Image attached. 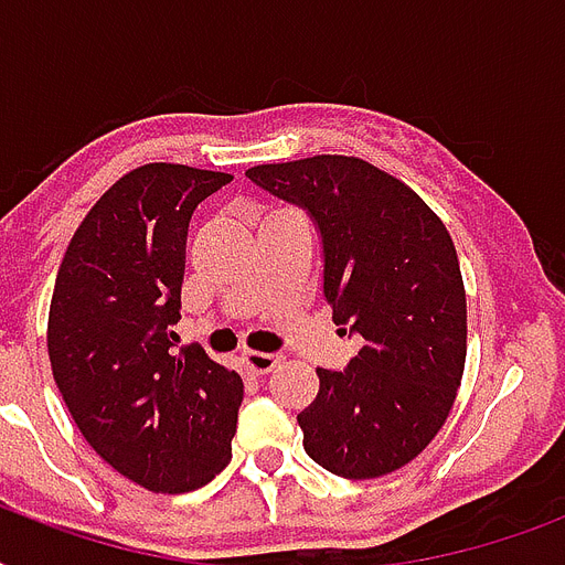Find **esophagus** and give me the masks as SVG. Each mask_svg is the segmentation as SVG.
<instances>
[{
    "label": "esophagus",
    "instance_id": "obj_1",
    "mask_svg": "<svg viewBox=\"0 0 565 565\" xmlns=\"http://www.w3.org/2000/svg\"><path fill=\"white\" fill-rule=\"evenodd\" d=\"M284 361V354H266V352H246L243 354V363H246L248 372L255 375H269V372Z\"/></svg>",
    "mask_w": 565,
    "mask_h": 565
}]
</instances>
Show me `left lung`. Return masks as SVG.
Masks as SVG:
<instances>
[{
  "mask_svg": "<svg viewBox=\"0 0 565 565\" xmlns=\"http://www.w3.org/2000/svg\"><path fill=\"white\" fill-rule=\"evenodd\" d=\"M246 175L308 211L334 322L363 340L343 372H317V398L299 413L305 451L352 481L402 469L437 437L463 377L466 290L446 225L361 158L317 154Z\"/></svg>",
  "mask_w": 565,
  "mask_h": 565,
  "instance_id": "left-lung-1",
  "label": "left lung"
}]
</instances>
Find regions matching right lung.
<instances>
[{
  "instance_id": "obj_1",
  "label": "right lung",
  "mask_w": 565,
  "mask_h": 565,
  "mask_svg": "<svg viewBox=\"0 0 565 565\" xmlns=\"http://www.w3.org/2000/svg\"><path fill=\"white\" fill-rule=\"evenodd\" d=\"M231 181L146 163L93 204L49 305V363L93 451L152 492H190L231 460L243 377L199 345L172 352L188 225Z\"/></svg>"
}]
</instances>
